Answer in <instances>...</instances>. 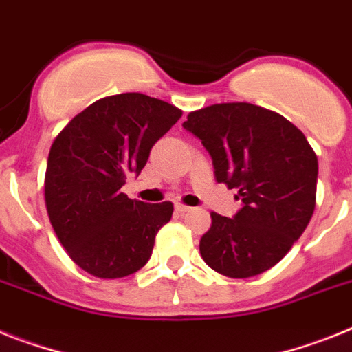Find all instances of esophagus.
<instances>
[{
	"label": "esophagus",
	"mask_w": 352,
	"mask_h": 352,
	"mask_svg": "<svg viewBox=\"0 0 352 352\" xmlns=\"http://www.w3.org/2000/svg\"><path fill=\"white\" fill-rule=\"evenodd\" d=\"M190 206H184V204H175V211L177 212H188L190 211Z\"/></svg>",
	"instance_id": "1"
}]
</instances>
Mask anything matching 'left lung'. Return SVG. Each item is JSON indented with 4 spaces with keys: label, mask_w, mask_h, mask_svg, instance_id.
Masks as SVG:
<instances>
[{
    "label": "left lung",
    "mask_w": 352,
    "mask_h": 352,
    "mask_svg": "<svg viewBox=\"0 0 352 352\" xmlns=\"http://www.w3.org/2000/svg\"><path fill=\"white\" fill-rule=\"evenodd\" d=\"M186 131L202 141L217 182L238 190L232 218L211 212L200 254L232 279L258 276L281 261L315 211L318 161L302 132L252 103H217L188 114Z\"/></svg>",
    "instance_id": "left-lung-1"
}]
</instances>
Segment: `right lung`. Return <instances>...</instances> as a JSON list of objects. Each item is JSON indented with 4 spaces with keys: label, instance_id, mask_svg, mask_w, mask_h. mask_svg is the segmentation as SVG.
Wrapping results in <instances>:
<instances>
[{
    "label": "right lung",
    "instance_id": "right-lung-1",
    "mask_svg": "<svg viewBox=\"0 0 352 352\" xmlns=\"http://www.w3.org/2000/svg\"><path fill=\"white\" fill-rule=\"evenodd\" d=\"M181 114L146 94H114L76 114L53 141L44 179L48 217L69 258L91 276H131L152 256L173 206L131 200L121 188L140 175Z\"/></svg>",
    "mask_w": 352,
    "mask_h": 352
}]
</instances>
